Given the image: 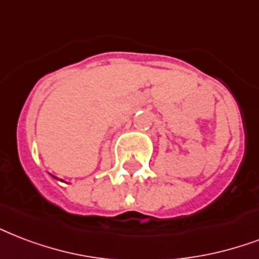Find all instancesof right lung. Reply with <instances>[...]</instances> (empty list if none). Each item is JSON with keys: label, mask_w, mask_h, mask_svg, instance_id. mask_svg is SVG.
<instances>
[{"label": "right lung", "mask_w": 259, "mask_h": 259, "mask_svg": "<svg viewBox=\"0 0 259 259\" xmlns=\"http://www.w3.org/2000/svg\"><path fill=\"white\" fill-rule=\"evenodd\" d=\"M51 177L54 178V179H58V178H57V177H54V175H51Z\"/></svg>", "instance_id": "1"}]
</instances>
